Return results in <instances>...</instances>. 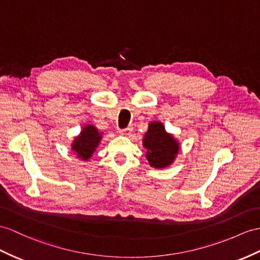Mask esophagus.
I'll return each mask as SVG.
<instances>
[{
  "label": "esophagus",
  "instance_id": "esophagus-1",
  "mask_svg": "<svg viewBox=\"0 0 260 260\" xmlns=\"http://www.w3.org/2000/svg\"><path fill=\"white\" fill-rule=\"evenodd\" d=\"M131 132H132V128H131V126H128V128H125V129L120 130V131H119V134L121 135V136H125V137H128V136H130V135H131Z\"/></svg>",
  "mask_w": 260,
  "mask_h": 260
}]
</instances>
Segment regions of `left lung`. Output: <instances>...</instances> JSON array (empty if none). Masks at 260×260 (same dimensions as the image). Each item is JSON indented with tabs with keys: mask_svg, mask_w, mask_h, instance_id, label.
<instances>
[{
	"mask_svg": "<svg viewBox=\"0 0 260 260\" xmlns=\"http://www.w3.org/2000/svg\"><path fill=\"white\" fill-rule=\"evenodd\" d=\"M143 147L147 149L145 157L150 166L164 169L172 164L179 153L180 143L172 135L168 134L163 123L152 121L143 138Z\"/></svg>",
	"mask_w": 260,
	"mask_h": 260,
	"instance_id": "obj_1",
	"label": "left lung"
}]
</instances>
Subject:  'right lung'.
<instances>
[{
    "label": "right lung",
    "mask_w": 260,
    "mask_h": 260,
    "mask_svg": "<svg viewBox=\"0 0 260 260\" xmlns=\"http://www.w3.org/2000/svg\"><path fill=\"white\" fill-rule=\"evenodd\" d=\"M103 134L98 131L96 126L92 124H87L82 128V131L78 137L75 138L72 144V150L77 154L79 159L88 161L96 151V148L100 143Z\"/></svg>",
    "instance_id": "1"
}]
</instances>
